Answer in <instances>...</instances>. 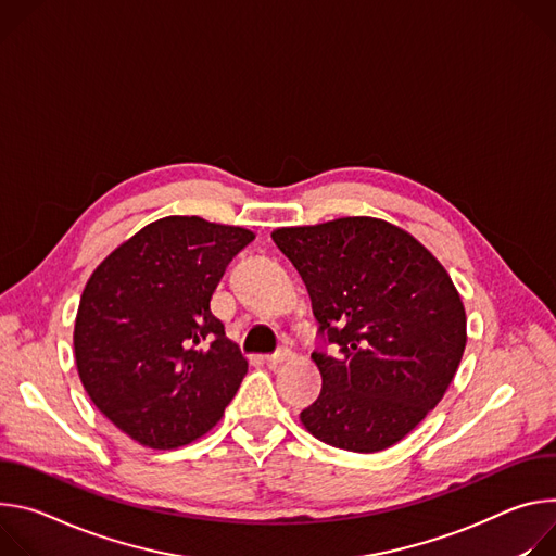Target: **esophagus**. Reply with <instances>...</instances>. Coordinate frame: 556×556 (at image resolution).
<instances>
[{
  "label": "esophagus",
  "instance_id": "obj_1",
  "mask_svg": "<svg viewBox=\"0 0 556 556\" xmlns=\"http://www.w3.org/2000/svg\"><path fill=\"white\" fill-rule=\"evenodd\" d=\"M291 353H289V349H280V351H276V353H271V355H267L265 357V362L269 364V366H276V364H280V362H285L287 357H289Z\"/></svg>",
  "mask_w": 556,
  "mask_h": 556
}]
</instances>
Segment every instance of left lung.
Wrapping results in <instances>:
<instances>
[{"label":"left lung","instance_id":"left-lung-1","mask_svg":"<svg viewBox=\"0 0 556 556\" xmlns=\"http://www.w3.org/2000/svg\"><path fill=\"white\" fill-rule=\"evenodd\" d=\"M278 250L312 298L318 333L320 397L300 421L320 442L378 453L433 410L466 349L462 298L426 247L371 216L280 227Z\"/></svg>","mask_w":556,"mask_h":556}]
</instances>
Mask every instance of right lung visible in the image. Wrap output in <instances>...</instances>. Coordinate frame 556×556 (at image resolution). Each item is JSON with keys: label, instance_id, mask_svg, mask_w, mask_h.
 <instances>
[{"label": "right lung", "instance_id": "add662e5", "mask_svg": "<svg viewBox=\"0 0 556 556\" xmlns=\"http://www.w3.org/2000/svg\"><path fill=\"white\" fill-rule=\"evenodd\" d=\"M254 231L199 216L146 225L92 271L75 320V359L94 406L141 446L205 435L247 359L210 300Z\"/></svg>", "mask_w": 556, "mask_h": 556}]
</instances>
